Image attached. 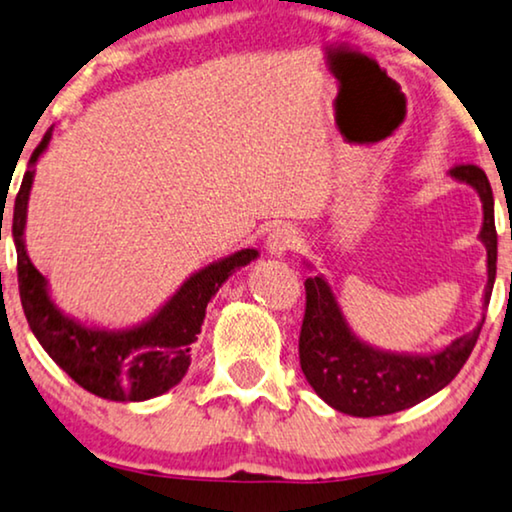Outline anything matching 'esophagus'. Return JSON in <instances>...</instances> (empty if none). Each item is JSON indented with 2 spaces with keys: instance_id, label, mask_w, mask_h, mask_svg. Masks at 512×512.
Returning a JSON list of instances; mask_svg holds the SVG:
<instances>
[{
  "instance_id": "34e87169",
  "label": "esophagus",
  "mask_w": 512,
  "mask_h": 512,
  "mask_svg": "<svg viewBox=\"0 0 512 512\" xmlns=\"http://www.w3.org/2000/svg\"><path fill=\"white\" fill-rule=\"evenodd\" d=\"M297 243V234L292 227H285V224H278L269 231L267 236V252L271 257H285L288 252L295 248Z\"/></svg>"
}]
</instances>
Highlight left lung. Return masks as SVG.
<instances>
[{"label":"left lung","mask_w":512,"mask_h":512,"mask_svg":"<svg viewBox=\"0 0 512 512\" xmlns=\"http://www.w3.org/2000/svg\"><path fill=\"white\" fill-rule=\"evenodd\" d=\"M454 180L473 187L482 201L480 241L487 248V309L496 278L494 196L487 175L478 166L449 170ZM306 267H311L306 262ZM306 311L299 335V365L313 391L332 410L351 417H384L403 412L431 398L452 381L466 363L482 323L435 353H395L367 344L351 330L339 299L323 274L306 278Z\"/></svg>","instance_id":"1"}]
</instances>
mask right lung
Listing matches in <instances>:
<instances>
[{"mask_svg": "<svg viewBox=\"0 0 512 512\" xmlns=\"http://www.w3.org/2000/svg\"><path fill=\"white\" fill-rule=\"evenodd\" d=\"M51 138L53 126L30 156L11 220V236L18 252V290L27 323L53 363L88 393L114 403L156 398L180 384L192 365V344L199 339L210 299L231 274L257 260L260 252L243 248L199 269L166 304L138 325L121 330L86 325L53 302L49 281L39 274L25 248L34 166L49 149Z\"/></svg>", "mask_w": 512, "mask_h": 512, "instance_id": "add662e5", "label": "right lung"}]
</instances>
